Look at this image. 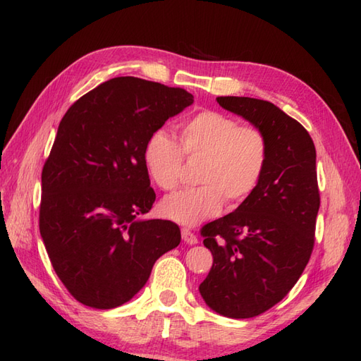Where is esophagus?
I'll list each match as a JSON object with an SVG mask.
<instances>
[{
  "mask_svg": "<svg viewBox=\"0 0 361 361\" xmlns=\"http://www.w3.org/2000/svg\"><path fill=\"white\" fill-rule=\"evenodd\" d=\"M181 237H183V240H185L188 245H195L198 242L197 235L192 231H190V229H188V228H183L181 229Z\"/></svg>",
  "mask_w": 361,
  "mask_h": 361,
  "instance_id": "34e87169",
  "label": "esophagus"
}]
</instances>
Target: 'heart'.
Here are the masks:
<instances>
[{"label": "heart", "mask_w": 361, "mask_h": 361, "mask_svg": "<svg viewBox=\"0 0 361 361\" xmlns=\"http://www.w3.org/2000/svg\"><path fill=\"white\" fill-rule=\"evenodd\" d=\"M181 147L164 130L152 133L144 150L152 180L164 190L180 185L183 161L203 159L198 188L180 190L161 202L163 216L181 225H198L228 204L248 198L265 172L268 140L262 130L240 126L229 114L204 110L181 126Z\"/></svg>", "instance_id": "heart-1"}]
</instances>
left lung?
<instances>
[{
	"instance_id": "left-lung-1",
	"label": "left lung",
	"mask_w": 361,
	"mask_h": 361,
	"mask_svg": "<svg viewBox=\"0 0 361 361\" xmlns=\"http://www.w3.org/2000/svg\"><path fill=\"white\" fill-rule=\"evenodd\" d=\"M217 102L262 130L268 161L255 192L203 226L214 262L198 290L219 315L252 318L293 288L310 259L319 209L317 150L307 130L271 102L237 96Z\"/></svg>"
}]
</instances>
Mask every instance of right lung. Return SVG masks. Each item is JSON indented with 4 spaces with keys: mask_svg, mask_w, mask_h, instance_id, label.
<instances>
[{
    "mask_svg": "<svg viewBox=\"0 0 361 361\" xmlns=\"http://www.w3.org/2000/svg\"><path fill=\"white\" fill-rule=\"evenodd\" d=\"M192 104L186 90L127 75L91 90L60 121L42 172L40 234L79 302L101 310L126 304L157 259L180 245L173 221L141 219L155 202L144 150Z\"/></svg>",
    "mask_w": 361,
    "mask_h": 361,
    "instance_id": "1",
    "label": "right lung"
}]
</instances>
